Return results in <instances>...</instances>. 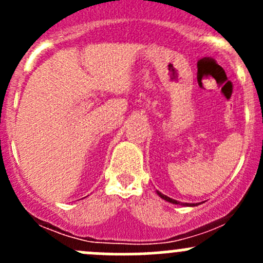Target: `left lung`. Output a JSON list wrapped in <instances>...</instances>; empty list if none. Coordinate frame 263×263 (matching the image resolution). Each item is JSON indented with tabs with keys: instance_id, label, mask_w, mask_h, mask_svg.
Segmentation results:
<instances>
[{
	"instance_id": "8db88e82",
	"label": "left lung",
	"mask_w": 263,
	"mask_h": 263,
	"mask_svg": "<svg viewBox=\"0 0 263 263\" xmlns=\"http://www.w3.org/2000/svg\"><path fill=\"white\" fill-rule=\"evenodd\" d=\"M156 193H158V195H159V197H161V198H163V200L168 201V202H171V203H174V205H183V206H197V203H183V202H179V201H177V200H173V198H171V197H168V196L163 195V193H161V192H159V191H156Z\"/></svg>"
}]
</instances>
